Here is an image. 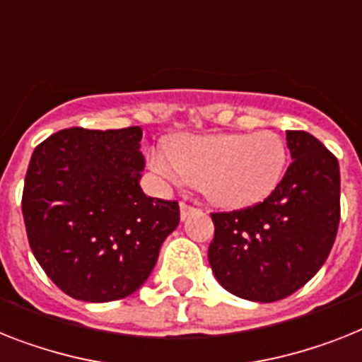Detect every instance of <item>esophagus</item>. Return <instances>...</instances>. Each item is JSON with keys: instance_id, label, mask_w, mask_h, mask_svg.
<instances>
[{"instance_id": "34e87169", "label": "esophagus", "mask_w": 362, "mask_h": 362, "mask_svg": "<svg viewBox=\"0 0 362 362\" xmlns=\"http://www.w3.org/2000/svg\"><path fill=\"white\" fill-rule=\"evenodd\" d=\"M194 213H198V209L192 207V205H187V203H181V220H187Z\"/></svg>"}]
</instances>
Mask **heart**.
I'll list each match as a JSON object with an SVG mask.
<instances>
[{
    "mask_svg": "<svg viewBox=\"0 0 362 362\" xmlns=\"http://www.w3.org/2000/svg\"><path fill=\"white\" fill-rule=\"evenodd\" d=\"M170 155L155 151L149 166L170 183H188L216 207L240 211L259 205L283 181L286 146L277 133L183 134Z\"/></svg>",
    "mask_w": 362,
    "mask_h": 362,
    "instance_id": "heart-1",
    "label": "heart"
}]
</instances>
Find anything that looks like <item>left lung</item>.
I'll use <instances>...</instances> for the list:
<instances>
[{
  "mask_svg": "<svg viewBox=\"0 0 362 362\" xmlns=\"http://www.w3.org/2000/svg\"><path fill=\"white\" fill-rule=\"evenodd\" d=\"M292 164L262 203L213 214L209 264L218 283L250 301L283 300L322 268L340 220L339 160L305 131H286Z\"/></svg>",
  "mask_w": 362,
  "mask_h": 362,
  "instance_id": "obj_1",
  "label": "left lung"
}]
</instances>
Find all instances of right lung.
<instances>
[{"mask_svg": "<svg viewBox=\"0 0 362 362\" xmlns=\"http://www.w3.org/2000/svg\"><path fill=\"white\" fill-rule=\"evenodd\" d=\"M142 129L70 127L35 148L23 185L27 238L47 277L74 300L127 298L153 272L179 205L140 188Z\"/></svg>", "mask_w": 362, "mask_h": 362, "instance_id": "right-lung-1", "label": "right lung"}]
</instances>
